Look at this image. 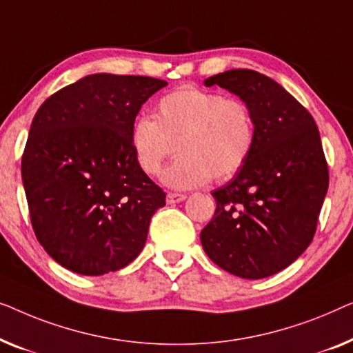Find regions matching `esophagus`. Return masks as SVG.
I'll return each mask as SVG.
<instances>
[{
	"mask_svg": "<svg viewBox=\"0 0 353 353\" xmlns=\"http://www.w3.org/2000/svg\"><path fill=\"white\" fill-rule=\"evenodd\" d=\"M185 195H183V193H174V192H170V193H168V195H166V201L168 203H171V205H172V203H181V201H183V200H185Z\"/></svg>",
	"mask_w": 353,
	"mask_h": 353,
	"instance_id": "1",
	"label": "esophagus"
}]
</instances>
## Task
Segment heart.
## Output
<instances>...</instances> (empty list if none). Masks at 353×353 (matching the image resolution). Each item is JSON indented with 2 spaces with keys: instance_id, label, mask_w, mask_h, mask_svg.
Segmentation results:
<instances>
[{
  "instance_id": "obj_1",
  "label": "heart",
  "mask_w": 353,
  "mask_h": 353,
  "mask_svg": "<svg viewBox=\"0 0 353 353\" xmlns=\"http://www.w3.org/2000/svg\"><path fill=\"white\" fill-rule=\"evenodd\" d=\"M136 161L148 176L160 172L176 150L177 160L163 174L170 187L190 188L225 181L241 170L254 143L250 107L219 92L185 86L160 99L157 118L139 117L131 129Z\"/></svg>"
}]
</instances>
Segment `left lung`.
<instances>
[{
    "mask_svg": "<svg viewBox=\"0 0 353 353\" xmlns=\"http://www.w3.org/2000/svg\"><path fill=\"white\" fill-rule=\"evenodd\" d=\"M250 107L254 143L241 170L212 192L201 230L208 257L232 275L259 280L286 269L314 240L330 174L315 120L285 88L236 68L205 79Z\"/></svg>",
    "mask_w": 353,
    "mask_h": 353,
    "instance_id": "obj_1",
    "label": "left lung"
}]
</instances>
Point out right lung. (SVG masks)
Instances as JSON below:
<instances>
[{
  "mask_svg": "<svg viewBox=\"0 0 353 353\" xmlns=\"http://www.w3.org/2000/svg\"><path fill=\"white\" fill-rule=\"evenodd\" d=\"M165 79L96 73L43 102L30 126L22 181L44 251L79 275L132 262L166 193L139 168L131 129Z\"/></svg>",
  "mask_w": 353,
  "mask_h": 353,
  "instance_id": "1",
  "label": "right lung"
}]
</instances>
